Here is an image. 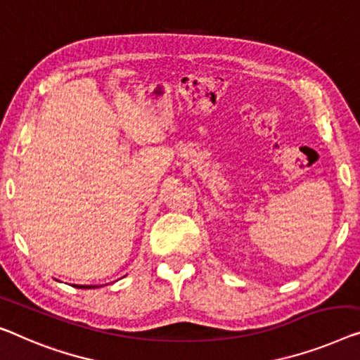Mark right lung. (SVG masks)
I'll return each instance as SVG.
<instances>
[{"label":"right lung","mask_w":360,"mask_h":360,"mask_svg":"<svg viewBox=\"0 0 360 360\" xmlns=\"http://www.w3.org/2000/svg\"><path fill=\"white\" fill-rule=\"evenodd\" d=\"M76 288H84V289H90V288H96V286H87V284H84V286H77V284H76Z\"/></svg>","instance_id":"add662e5"}]
</instances>
